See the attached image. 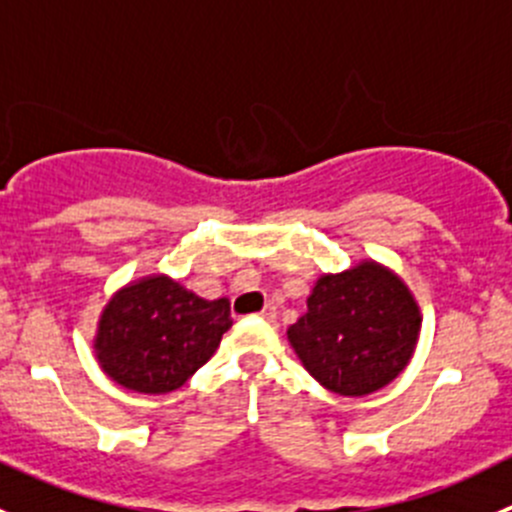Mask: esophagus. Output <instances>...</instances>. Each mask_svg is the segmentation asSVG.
I'll return each instance as SVG.
<instances>
[{
    "label": "esophagus",
    "instance_id": "obj_1",
    "mask_svg": "<svg viewBox=\"0 0 512 512\" xmlns=\"http://www.w3.org/2000/svg\"><path fill=\"white\" fill-rule=\"evenodd\" d=\"M260 317L267 319V322H275V319H277V307H272V304H267V307L260 312Z\"/></svg>",
    "mask_w": 512,
    "mask_h": 512
}]
</instances>
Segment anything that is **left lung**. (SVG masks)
<instances>
[{
	"instance_id": "left-lung-1",
	"label": "left lung",
	"mask_w": 512,
	"mask_h": 512,
	"mask_svg": "<svg viewBox=\"0 0 512 512\" xmlns=\"http://www.w3.org/2000/svg\"><path fill=\"white\" fill-rule=\"evenodd\" d=\"M421 314L404 282L374 262L319 277L307 312L287 329L304 369L342 396H364L404 371Z\"/></svg>"
}]
</instances>
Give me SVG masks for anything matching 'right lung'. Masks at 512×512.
Listing matches in <instances>:
<instances>
[{"mask_svg": "<svg viewBox=\"0 0 512 512\" xmlns=\"http://www.w3.org/2000/svg\"><path fill=\"white\" fill-rule=\"evenodd\" d=\"M232 327L227 299H203L170 277H146L106 304L96 356L116 384L138 394L180 389Z\"/></svg>", "mask_w": 512, "mask_h": 512, "instance_id": "right-lung-1", "label": "right lung"}]
</instances>
